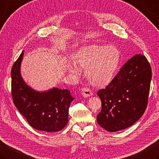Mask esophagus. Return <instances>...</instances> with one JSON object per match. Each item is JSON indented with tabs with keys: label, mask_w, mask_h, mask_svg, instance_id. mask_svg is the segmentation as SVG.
<instances>
[{
	"label": "esophagus",
	"mask_w": 159,
	"mask_h": 159,
	"mask_svg": "<svg viewBox=\"0 0 159 159\" xmlns=\"http://www.w3.org/2000/svg\"><path fill=\"white\" fill-rule=\"evenodd\" d=\"M92 90L88 88H84L82 89V95L83 97H89L92 96Z\"/></svg>",
	"instance_id": "34e87169"
}]
</instances>
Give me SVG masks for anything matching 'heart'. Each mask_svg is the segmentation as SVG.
Wrapping results in <instances>:
<instances>
[{
	"mask_svg": "<svg viewBox=\"0 0 159 159\" xmlns=\"http://www.w3.org/2000/svg\"><path fill=\"white\" fill-rule=\"evenodd\" d=\"M74 65L85 69L89 81L96 87L109 85L116 75L121 60L120 52L114 45L90 44L80 47L71 55ZM67 70L77 74L78 67L70 64Z\"/></svg>",
	"mask_w": 159,
	"mask_h": 159,
	"instance_id": "1",
	"label": "heart"
}]
</instances>
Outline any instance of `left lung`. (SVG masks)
I'll use <instances>...</instances> for the list:
<instances>
[{"label":"left lung","mask_w":159,"mask_h":159,"mask_svg":"<svg viewBox=\"0 0 159 159\" xmlns=\"http://www.w3.org/2000/svg\"><path fill=\"white\" fill-rule=\"evenodd\" d=\"M151 79L145 56L136 54L127 61L112 81L97 92L102 106L96 116L98 125L114 132L134 124L147 107Z\"/></svg>","instance_id":"left-lung-1"}]
</instances>
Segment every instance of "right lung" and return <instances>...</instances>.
Wrapping results in <instances>:
<instances>
[{
	"instance_id": "1",
	"label": "right lung",
	"mask_w": 159,
	"mask_h": 159,
	"mask_svg": "<svg viewBox=\"0 0 159 159\" xmlns=\"http://www.w3.org/2000/svg\"><path fill=\"white\" fill-rule=\"evenodd\" d=\"M24 51L12 67L11 94L16 107L34 129L47 132H58L68 123L71 102L68 89L53 88L44 92L34 89L20 74Z\"/></svg>"
}]
</instances>
